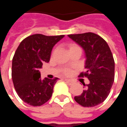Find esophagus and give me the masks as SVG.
<instances>
[{"label":"esophagus","mask_w":127,"mask_h":127,"mask_svg":"<svg viewBox=\"0 0 127 127\" xmlns=\"http://www.w3.org/2000/svg\"><path fill=\"white\" fill-rule=\"evenodd\" d=\"M64 81H65V82L67 83L69 85H72L73 84V81H71V80H67V79H65L64 80Z\"/></svg>","instance_id":"obj_1"}]
</instances>
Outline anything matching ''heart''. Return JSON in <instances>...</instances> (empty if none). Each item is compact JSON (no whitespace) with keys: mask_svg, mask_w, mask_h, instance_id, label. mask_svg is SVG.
Listing matches in <instances>:
<instances>
[{"mask_svg":"<svg viewBox=\"0 0 127 127\" xmlns=\"http://www.w3.org/2000/svg\"><path fill=\"white\" fill-rule=\"evenodd\" d=\"M75 47H78V46L75 45H71L70 46V50H71V49L75 48ZM70 73H71V71H70V70H69V69H65V70H64V73H65V74L69 75L70 74Z\"/></svg>","mask_w":127,"mask_h":127,"instance_id":"b5f03b06","label":"heart"}]
</instances>
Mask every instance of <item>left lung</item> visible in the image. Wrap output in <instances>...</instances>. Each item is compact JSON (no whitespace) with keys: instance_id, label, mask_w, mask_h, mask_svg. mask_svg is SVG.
Listing matches in <instances>:
<instances>
[{"instance_id":"8db88e82","label":"left lung","mask_w":127,"mask_h":127,"mask_svg":"<svg viewBox=\"0 0 127 127\" xmlns=\"http://www.w3.org/2000/svg\"><path fill=\"white\" fill-rule=\"evenodd\" d=\"M69 38L82 47L86 54L85 68L79 77H86L90 84L75 101L83 107H95L109 95L114 81L115 63L109 45L102 37L93 32L69 34Z\"/></svg>"}]
</instances>
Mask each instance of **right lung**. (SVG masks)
Returning a JSON list of instances; mask_svg holds the SVG:
<instances>
[{
    "mask_svg": "<svg viewBox=\"0 0 127 127\" xmlns=\"http://www.w3.org/2000/svg\"><path fill=\"white\" fill-rule=\"evenodd\" d=\"M64 35L35 34L26 37L15 51L12 61L13 83L20 98L32 106H41L51 98L58 78L41 80L39 69L50 61L53 47Z\"/></svg>",
    "mask_w": 127,
    "mask_h": 127,
    "instance_id": "1",
    "label": "right lung"
}]
</instances>
